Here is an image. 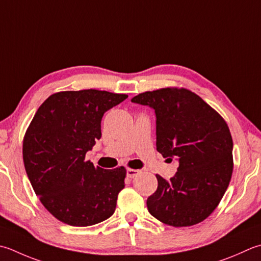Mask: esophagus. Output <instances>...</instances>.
<instances>
[{
    "label": "esophagus",
    "instance_id": "1",
    "mask_svg": "<svg viewBox=\"0 0 261 261\" xmlns=\"http://www.w3.org/2000/svg\"><path fill=\"white\" fill-rule=\"evenodd\" d=\"M140 171L139 170H134V168H127L126 170V176L129 178H134L135 176H137L139 174Z\"/></svg>",
    "mask_w": 261,
    "mask_h": 261
}]
</instances>
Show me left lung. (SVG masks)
Masks as SVG:
<instances>
[{
  "instance_id": "1",
  "label": "left lung",
  "mask_w": 261,
  "mask_h": 261,
  "mask_svg": "<svg viewBox=\"0 0 261 261\" xmlns=\"http://www.w3.org/2000/svg\"><path fill=\"white\" fill-rule=\"evenodd\" d=\"M156 114V147L163 157L176 158L175 175L156 174L157 190L147 208L174 227L202 222L215 211L233 172V140L226 122L205 100L185 88H162L135 96Z\"/></svg>"
}]
</instances>
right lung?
<instances>
[{
    "label": "right lung",
    "mask_w": 261,
    "mask_h": 261,
    "mask_svg": "<svg viewBox=\"0 0 261 261\" xmlns=\"http://www.w3.org/2000/svg\"><path fill=\"white\" fill-rule=\"evenodd\" d=\"M124 94L86 89L50 95L23 138L25 172L44 207L62 223L90 226L113 215L126 171L95 167L86 152L100 139L105 112Z\"/></svg>",
    "instance_id": "1"
}]
</instances>
